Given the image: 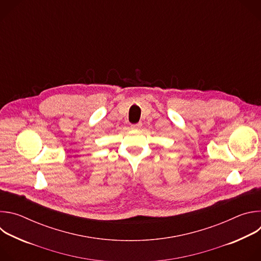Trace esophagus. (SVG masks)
<instances>
[{
  "label": "esophagus",
  "mask_w": 261,
  "mask_h": 261,
  "mask_svg": "<svg viewBox=\"0 0 261 261\" xmlns=\"http://www.w3.org/2000/svg\"><path fill=\"white\" fill-rule=\"evenodd\" d=\"M141 125H142L141 123H136V124H132V125H131V128H132V129H139V128L141 127Z\"/></svg>",
  "instance_id": "34e87169"
}]
</instances>
